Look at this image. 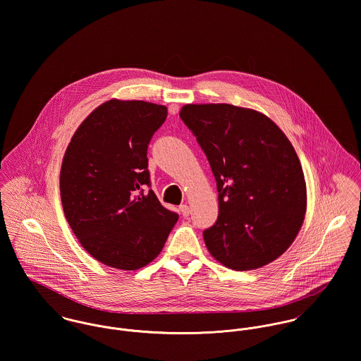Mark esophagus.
<instances>
[{
    "label": "esophagus",
    "instance_id": "obj_1",
    "mask_svg": "<svg viewBox=\"0 0 361 361\" xmlns=\"http://www.w3.org/2000/svg\"><path fill=\"white\" fill-rule=\"evenodd\" d=\"M178 210H180V213L183 214V217H188L190 213H191V207H190L188 204H181Z\"/></svg>",
    "mask_w": 361,
    "mask_h": 361
}]
</instances>
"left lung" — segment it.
<instances>
[{"instance_id": "8db88e82", "label": "left lung", "mask_w": 361, "mask_h": 361, "mask_svg": "<svg viewBox=\"0 0 361 361\" xmlns=\"http://www.w3.org/2000/svg\"><path fill=\"white\" fill-rule=\"evenodd\" d=\"M180 118L210 163L219 191V217L203 231L223 266L256 270L296 238L307 192L300 161L280 127L266 115L230 104H188Z\"/></svg>"}]
</instances>
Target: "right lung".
Here are the masks:
<instances>
[{
    "instance_id": "right-lung-1",
    "label": "right lung",
    "mask_w": 361,
    "mask_h": 361,
    "mask_svg": "<svg viewBox=\"0 0 361 361\" xmlns=\"http://www.w3.org/2000/svg\"><path fill=\"white\" fill-rule=\"evenodd\" d=\"M167 108L111 99L75 131L61 167L65 217L81 246L98 262L138 270L161 253L178 214L161 206L148 171V144Z\"/></svg>"
}]
</instances>
